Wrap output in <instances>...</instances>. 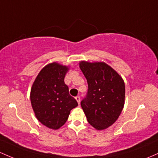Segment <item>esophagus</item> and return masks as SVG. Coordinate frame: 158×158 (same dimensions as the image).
I'll use <instances>...</instances> for the list:
<instances>
[{
    "label": "esophagus",
    "mask_w": 158,
    "mask_h": 158,
    "mask_svg": "<svg viewBox=\"0 0 158 158\" xmlns=\"http://www.w3.org/2000/svg\"><path fill=\"white\" fill-rule=\"evenodd\" d=\"M75 99H76V101L77 102V103H78V104H80V103H81V98H80V96H78V95H77V96H76Z\"/></svg>",
    "instance_id": "34e87169"
}]
</instances>
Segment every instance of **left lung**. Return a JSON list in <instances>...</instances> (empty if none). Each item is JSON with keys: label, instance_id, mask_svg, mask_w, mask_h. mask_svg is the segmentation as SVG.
<instances>
[{"label": "left lung", "instance_id": "obj_1", "mask_svg": "<svg viewBox=\"0 0 158 158\" xmlns=\"http://www.w3.org/2000/svg\"><path fill=\"white\" fill-rule=\"evenodd\" d=\"M79 65L88 84L81 107L89 123L97 130H104L111 126L121 114L125 104V83L104 62L81 61Z\"/></svg>", "mask_w": 158, "mask_h": 158}]
</instances>
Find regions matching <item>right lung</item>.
<instances>
[{"instance_id":"obj_1","label":"right lung","mask_w":158,"mask_h":158,"mask_svg":"<svg viewBox=\"0 0 158 158\" xmlns=\"http://www.w3.org/2000/svg\"><path fill=\"white\" fill-rule=\"evenodd\" d=\"M68 71V66L49 63L40 71L31 90L35 116L42 125L54 130L64 125L70 111L77 106L64 82Z\"/></svg>"}]
</instances>
